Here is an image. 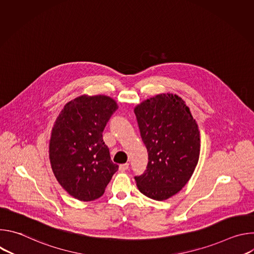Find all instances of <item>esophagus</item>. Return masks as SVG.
<instances>
[{
  "label": "esophagus",
  "mask_w": 254,
  "mask_h": 254,
  "mask_svg": "<svg viewBox=\"0 0 254 254\" xmlns=\"http://www.w3.org/2000/svg\"><path fill=\"white\" fill-rule=\"evenodd\" d=\"M128 164L127 163H126V164H122V165H120V170L121 171H127V169H128Z\"/></svg>",
  "instance_id": "1"
}]
</instances>
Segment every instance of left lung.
<instances>
[{"instance_id": "left-lung-1", "label": "left lung", "mask_w": 254, "mask_h": 254, "mask_svg": "<svg viewBox=\"0 0 254 254\" xmlns=\"http://www.w3.org/2000/svg\"><path fill=\"white\" fill-rule=\"evenodd\" d=\"M148 150L147 170L134 180L140 193L157 201L174 196L188 183L198 164L200 131L185 101L163 93L134 107Z\"/></svg>"}]
</instances>
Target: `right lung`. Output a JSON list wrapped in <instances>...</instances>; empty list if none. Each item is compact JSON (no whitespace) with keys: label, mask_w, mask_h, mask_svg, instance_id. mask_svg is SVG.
Masks as SVG:
<instances>
[{"label":"right lung","mask_w":254,"mask_h":254,"mask_svg":"<svg viewBox=\"0 0 254 254\" xmlns=\"http://www.w3.org/2000/svg\"><path fill=\"white\" fill-rule=\"evenodd\" d=\"M119 106L106 95H81L65 104L52 128L49 159L61 187L80 201L101 197L119 166L102 131Z\"/></svg>","instance_id":"right-lung-1"}]
</instances>
